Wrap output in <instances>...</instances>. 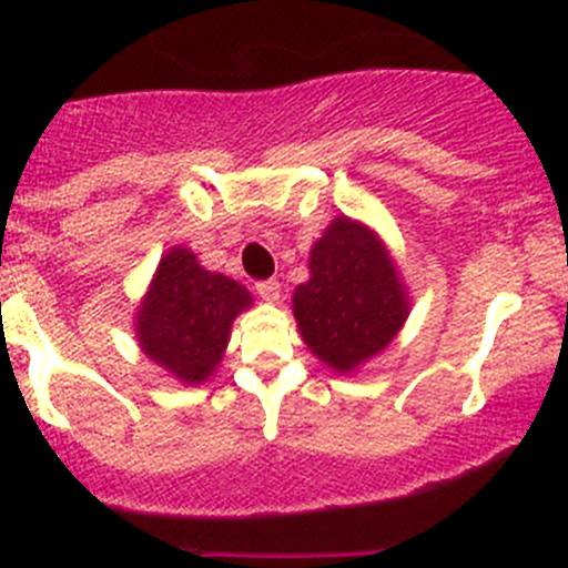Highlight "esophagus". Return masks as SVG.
I'll return each instance as SVG.
<instances>
[{"instance_id":"34e87169","label":"esophagus","mask_w":568,"mask_h":568,"mask_svg":"<svg viewBox=\"0 0 568 568\" xmlns=\"http://www.w3.org/2000/svg\"><path fill=\"white\" fill-rule=\"evenodd\" d=\"M257 296H261L263 302H268V305H274V302H280V283L277 280H263V283L255 285Z\"/></svg>"}]
</instances>
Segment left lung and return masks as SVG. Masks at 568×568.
<instances>
[{"label":"left lung","instance_id":"1","mask_svg":"<svg viewBox=\"0 0 568 568\" xmlns=\"http://www.w3.org/2000/svg\"><path fill=\"white\" fill-rule=\"evenodd\" d=\"M307 268L294 291L302 341L329 371L354 374L395 341L412 311L409 291L379 233L352 216L326 225Z\"/></svg>","mask_w":568,"mask_h":568}]
</instances>
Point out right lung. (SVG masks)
I'll use <instances>...</instances> for the list:
<instances>
[{
    "instance_id": "add662e5",
    "label": "right lung",
    "mask_w": 568,
    "mask_h": 568,
    "mask_svg": "<svg viewBox=\"0 0 568 568\" xmlns=\"http://www.w3.org/2000/svg\"><path fill=\"white\" fill-rule=\"evenodd\" d=\"M236 280L200 266L197 255L175 244L159 261L134 313L142 354L181 385H203L225 357L231 326L252 307Z\"/></svg>"
}]
</instances>
